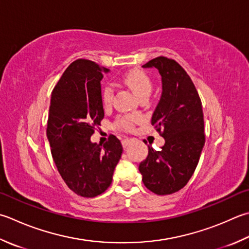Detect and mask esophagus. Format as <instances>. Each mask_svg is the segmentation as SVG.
Masks as SVG:
<instances>
[{
  "instance_id": "34e87169",
  "label": "esophagus",
  "mask_w": 249,
  "mask_h": 249,
  "mask_svg": "<svg viewBox=\"0 0 249 249\" xmlns=\"http://www.w3.org/2000/svg\"><path fill=\"white\" fill-rule=\"evenodd\" d=\"M130 142H131L130 138H124L123 140H122V145H123V148H126Z\"/></svg>"
}]
</instances>
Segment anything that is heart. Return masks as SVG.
<instances>
[{"label": "heart", "mask_w": 249, "mask_h": 249, "mask_svg": "<svg viewBox=\"0 0 249 249\" xmlns=\"http://www.w3.org/2000/svg\"><path fill=\"white\" fill-rule=\"evenodd\" d=\"M123 83L128 86L129 89L134 91V94L141 98L143 96H149L151 89H152V83H151L150 77L148 74L143 71L134 69L128 72H126L122 77ZM112 98H113V89L110 86H106L102 89L101 99L105 106H109L112 102ZM139 118L137 115H123L120 116L116 121V126L121 129L130 130L133 129V126L138 122Z\"/></svg>", "instance_id": "b5f03b06"}]
</instances>
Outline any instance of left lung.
<instances>
[{
    "instance_id": "8db88e82",
    "label": "left lung",
    "mask_w": 249,
    "mask_h": 249,
    "mask_svg": "<svg viewBox=\"0 0 249 249\" xmlns=\"http://www.w3.org/2000/svg\"><path fill=\"white\" fill-rule=\"evenodd\" d=\"M142 67L155 68L162 77V95L151 124L162 131L165 144L160 151L149 147L139 172L150 191L167 196L186 186L197 166L205 143L202 102L192 80L177 61L160 56Z\"/></svg>"
}]
</instances>
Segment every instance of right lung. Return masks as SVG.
<instances>
[{"label": "right lung", "mask_w": 249, "mask_h": 249, "mask_svg": "<svg viewBox=\"0 0 249 249\" xmlns=\"http://www.w3.org/2000/svg\"><path fill=\"white\" fill-rule=\"evenodd\" d=\"M108 72L94 61L77 59L52 92L46 134L53 160L67 186L84 197H95L110 187L123 152L113 135L104 145L90 141L105 116L100 82Z\"/></svg>", "instance_id": "1"}]
</instances>
